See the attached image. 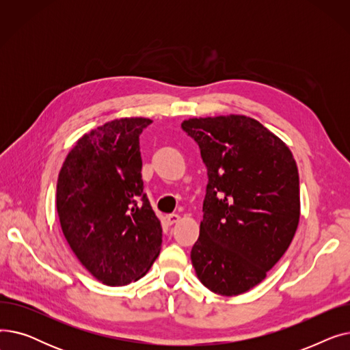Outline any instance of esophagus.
<instances>
[{
  "instance_id": "obj_1",
  "label": "esophagus",
  "mask_w": 350,
  "mask_h": 350,
  "mask_svg": "<svg viewBox=\"0 0 350 350\" xmlns=\"http://www.w3.org/2000/svg\"><path fill=\"white\" fill-rule=\"evenodd\" d=\"M165 221H167V224L173 226V224L180 221V215L178 214H169L167 217H165Z\"/></svg>"
}]
</instances>
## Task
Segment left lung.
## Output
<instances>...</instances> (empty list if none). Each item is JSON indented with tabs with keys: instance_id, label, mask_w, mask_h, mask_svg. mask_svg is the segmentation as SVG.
I'll return each mask as SVG.
<instances>
[{
	"instance_id": "obj_1",
	"label": "left lung",
	"mask_w": 350,
	"mask_h": 350,
	"mask_svg": "<svg viewBox=\"0 0 350 350\" xmlns=\"http://www.w3.org/2000/svg\"><path fill=\"white\" fill-rule=\"evenodd\" d=\"M181 127L198 143L208 174L193 267L214 293L240 295L265 280L297 232L295 159L278 136L244 115L193 118Z\"/></svg>"
}]
</instances>
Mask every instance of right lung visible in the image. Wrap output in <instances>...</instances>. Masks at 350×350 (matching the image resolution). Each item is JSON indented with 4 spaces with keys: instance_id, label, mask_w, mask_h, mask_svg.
Masks as SVG:
<instances>
[{
    "instance_id": "1",
    "label": "right lung",
    "mask_w": 350,
    "mask_h": 350,
    "mask_svg": "<svg viewBox=\"0 0 350 350\" xmlns=\"http://www.w3.org/2000/svg\"><path fill=\"white\" fill-rule=\"evenodd\" d=\"M147 118L110 120L83 135L58 176L62 232L79 262L107 286H123L150 269L161 226L143 193L139 136Z\"/></svg>"
}]
</instances>
